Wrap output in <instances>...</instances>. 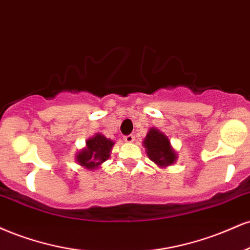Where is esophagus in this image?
Masks as SVG:
<instances>
[{
  "label": "esophagus",
  "mask_w": 250,
  "mask_h": 250,
  "mask_svg": "<svg viewBox=\"0 0 250 250\" xmlns=\"http://www.w3.org/2000/svg\"><path fill=\"white\" fill-rule=\"evenodd\" d=\"M124 140L126 143H133L134 142V136H132V134H128V136L124 137Z\"/></svg>",
  "instance_id": "obj_1"
}]
</instances>
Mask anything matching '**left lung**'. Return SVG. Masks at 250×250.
I'll return each mask as SVG.
<instances>
[{"mask_svg":"<svg viewBox=\"0 0 250 250\" xmlns=\"http://www.w3.org/2000/svg\"><path fill=\"white\" fill-rule=\"evenodd\" d=\"M144 146L149 159L159 167H167L177 160V153L172 148L169 139L157 128L148 131L144 139Z\"/></svg>","mask_w":250,"mask_h":250,"instance_id":"obj_1","label":"left lung"}]
</instances>
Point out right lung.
Segmentation results:
<instances>
[{
  "label": "right lung",
  "instance_id": "right-lung-1",
  "mask_svg": "<svg viewBox=\"0 0 250 250\" xmlns=\"http://www.w3.org/2000/svg\"><path fill=\"white\" fill-rule=\"evenodd\" d=\"M114 142L102 133H97L86 140V147L76 154V161L87 169H96L110 158Z\"/></svg>",
  "mask_w": 250,
  "mask_h": 250
}]
</instances>
